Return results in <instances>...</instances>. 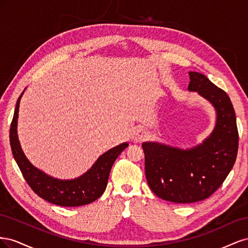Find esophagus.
<instances>
[{"mask_svg": "<svg viewBox=\"0 0 248 248\" xmlns=\"http://www.w3.org/2000/svg\"><path fill=\"white\" fill-rule=\"evenodd\" d=\"M147 136H148V132L144 128H140V127H139V128L134 130L132 140L134 142H140L147 138Z\"/></svg>", "mask_w": 248, "mask_h": 248, "instance_id": "esophagus-1", "label": "esophagus"}]
</instances>
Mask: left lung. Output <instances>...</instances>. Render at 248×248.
<instances>
[{"label":"left lung","instance_id":"left-lung-1","mask_svg":"<svg viewBox=\"0 0 248 248\" xmlns=\"http://www.w3.org/2000/svg\"><path fill=\"white\" fill-rule=\"evenodd\" d=\"M188 91L212 104L216 122L202 144L181 149L157 141L142 142L149 187L157 197L178 204L209 198L219 188L236 161L238 129L230 97L200 72L189 71Z\"/></svg>","mask_w":248,"mask_h":248}]
</instances>
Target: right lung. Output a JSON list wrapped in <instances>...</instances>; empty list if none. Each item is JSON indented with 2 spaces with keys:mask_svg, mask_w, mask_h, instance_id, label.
I'll use <instances>...</instances> for the list:
<instances>
[{
  "mask_svg": "<svg viewBox=\"0 0 248 248\" xmlns=\"http://www.w3.org/2000/svg\"><path fill=\"white\" fill-rule=\"evenodd\" d=\"M24 92L18 97L14 110L10 127V145L14 159L30 187L43 200L63 207L84 206L100 198L107 188L112 164L123 150L128 147V142L109 149L99 156L91 169L76 179L62 180L51 177L29 161L19 144L17 119L19 102Z\"/></svg>",
  "mask_w": 248,
  "mask_h": 248,
  "instance_id": "right-lung-1",
  "label": "right lung"
}]
</instances>
